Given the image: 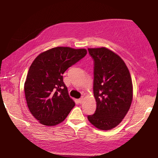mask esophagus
<instances>
[{"mask_svg":"<svg viewBox=\"0 0 158 158\" xmlns=\"http://www.w3.org/2000/svg\"><path fill=\"white\" fill-rule=\"evenodd\" d=\"M83 100H84V97L83 96H82V97H81L80 98H79V103H82V102H83Z\"/></svg>","mask_w":158,"mask_h":158,"instance_id":"34e87169","label":"esophagus"}]
</instances>
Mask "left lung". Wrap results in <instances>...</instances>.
<instances>
[{
  "mask_svg": "<svg viewBox=\"0 0 158 158\" xmlns=\"http://www.w3.org/2000/svg\"><path fill=\"white\" fill-rule=\"evenodd\" d=\"M94 60V95L96 109L87 118L100 130L118 126L130 109L133 84L128 67L116 54L105 48H89Z\"/></svg>",
  "mask_w": 158,
  "mask_h": 158,
  "instance_id": "1",
  "label": "left lung"
}]
</instances>
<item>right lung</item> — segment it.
I'll list each match as a JSON object with an SVG mask.
<instances>
[{"label":"right lung","instance_id":"right-lung-1","mask_svg":"<svg viewBox=\"0 0 158 158\" xmlns=\"http://www.w3.org/2000/svg\"><path fill=\"white\" fill-rule=\"evenodd\" d=\"M85 49L58 47L44 52L32 63L25 83L30 111L40 123L55 126L75 106L63 81V74L86 55Z\"/></svg>","mask_w":158,"mask_h":158}]
</instances>
